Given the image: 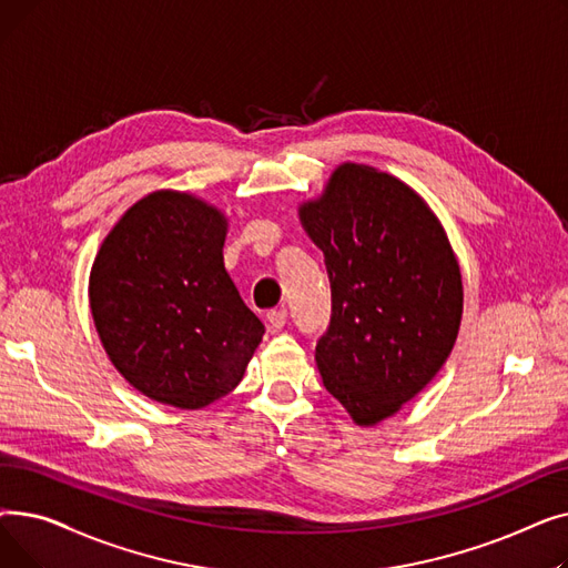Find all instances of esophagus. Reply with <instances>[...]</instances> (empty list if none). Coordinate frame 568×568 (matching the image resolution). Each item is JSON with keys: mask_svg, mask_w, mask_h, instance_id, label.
Listing matches in <instances>:
<instances>
[{"mask_svg": "<svg viewBox=\"0 0 568 568\" xmlns=\"http://www.w3.org/2000/svg\"><path fill=\"white\" fill-rule=\"evenodd\" d=\"M266 322L272 324V329H283V326L287 324V311H285V308L272 311V313L266 315Z\"/></svg>", "mask_w": 568, "mask_h": 568, "instance_id": "1", "label": "esophagus"}]
</instances>
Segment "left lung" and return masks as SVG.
Masks as SVG:
<instances>
[{
  "label": "left lung",
  "mask_w": 568,
  "mask_h": 568,
  "mask_svg": "<svg viewBox=\"0 0 568 568\" xmlns=\"http://www.w3.org/2000/svg\"><path fill=\"white\" fill-rule=\"evenodd\" d=\"M300 219L332 283V322L315 347L322 382L354 424L375 426L449 359L463 317L458 260L424 197L371 165H338Z\"/></svg>",
  "instance_id": "1"
}]
</instances>
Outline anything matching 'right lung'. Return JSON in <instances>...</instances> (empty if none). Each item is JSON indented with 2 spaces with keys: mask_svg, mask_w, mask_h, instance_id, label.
Segmentation results:
<instances>
[{
  "mask_svg": "<svg viewBox=\"0 0 568 568\" xmlns=\"http://www.w3.org/2000/svg\"><path fill=\"white\" fill-rule=\"evenodd\" d=\"M227 219L204 200L154 191L103 239L89 308L112 366L140 394L200 409L242 382L264 324L223 264Z\"/></svg>",
  "mask_w": 568,
  "mask_h": 568,
  "instance_id": "right-lung-1",
  "label": "right lung"
}]
</instances>
